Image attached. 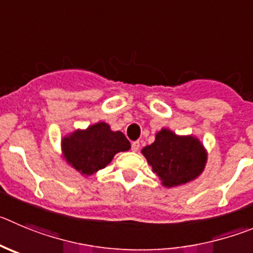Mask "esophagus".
Masks as SVG:
<instances>
[{"mask_svg":"<svg viewBox=\"0 0 253 253\" xmlns=\"http://www.w3.org/2000/svg\"><path fill=\"white\" fill-rule=\"evenodd\" d=\"M131 150L133 151V152H137V151L140 150V142H138V141H133V142L131 143Z\"/></svg>","mask_w":253,"mask_h":253,"instance_id":"esophagus-1","label":"esophagus"}]
</instances>
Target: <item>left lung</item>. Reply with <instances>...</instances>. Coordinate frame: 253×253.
<instances>
[{"label":"left lung","instance_id":"8db88e82","mask_svg":"<svg viewBox=\"0 0 253 253\" xmlns=\"http://www.w3.org/2000/svg\"><path fill=\"white\" fill-rule=\"evenodd\" d=\"M152 171L165 187H176L197 178L204 171L207 152L193 136H177L171 129L162 128L155 142L142 148Z\"/></svg>","mask_w":253,"mask_h":253}]
</instances>
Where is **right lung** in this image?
Returning a JSON list of instances; mask_svg holds the SVG:
<instances>
[{
	"label": "right lung",
	"mask_w": 253,
	"mask_h": 253,
	"mask_svg": "<svg viewBox=\"0 0 253 253\" xmlns=\"http://www.w3.org/2000/svg\"><path fill=\"white\" fill-rule=\"evenodd\" d=\"M129 148L131 143L126 136L120 131H112L106 122H98L86 129H76L62 138L66 161L86 176L105 169L116 153Z\"/></svg>",
	"instance_id": "1"
}]
</instances>
